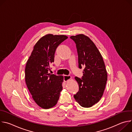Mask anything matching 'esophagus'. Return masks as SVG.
<instances>
[{
	"label": "esophagus",
	"mask_w": 132,
	"mask_h": 132,
	"mask_svg": "<svg viewBox=\"0 0 132 132\" xmlns=\"http://www.w3.org/2000/svg\"><path fill=\"white\" fill-rule=\"evenodd\" d=\"M64 80L66 82L70 80L71 78V77L70 76H69V75H64Z\"/></svg>",
	"instance_id": "1"
}]
</instances>
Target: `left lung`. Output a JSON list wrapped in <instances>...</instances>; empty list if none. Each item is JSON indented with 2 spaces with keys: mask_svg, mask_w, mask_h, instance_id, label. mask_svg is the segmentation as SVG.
<instances>
[{
  "mask_svg": "<svg viewBox=\"0 0 132 132\" xmlns=\"http://www.w3.org/2000/svg\"><path fill=\"white\" fill-rule=\"evenodd\" d=\"M70 38L76 44L78 67L84 68L81 78L76 77L79 91L73 97L82 107L90 108L101 98L107 81V72L102 56L87 36L79 34Z\"/></svg>",
  "mask_w": 132,
  "mask_h": 132,
  "instance_id": "8db88e82",
  "label": "left lung"
}]
</instances>
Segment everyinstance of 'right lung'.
Instances as JSON below:
<instances>
[{
	"label": "right lung",
	"mask_w": 132,
	"mask_h": 132,
	"mask_svg": "<svg viewBox=\"0 0 132 132\" xmlns=\"http://www.w3.org/2000/svg\"><path fill=\"white\" fill-rule=\"evenodd\" d=\"M68 37L47 34L34 45L27 61L25 79L27 87L36 103L43 109L55 106L63 89V77L48 73L54 62L56 48Z\"/></svg>",
	"instance_id": "right-lung-1"
}]
</instances>
